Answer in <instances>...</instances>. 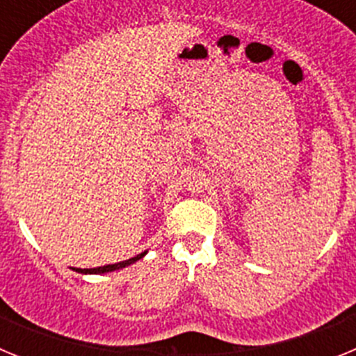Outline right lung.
Masks as SVG:
<instances>
[{"instance_id":"right-lung-1","label":"right lung","mask_w":356,"mask_h":356,"mask_svg":"<svg viewBox=\"0 0 356 356\" xmlns=\"http://www.w3.org/2000/svg\"><path fill=\"white\" fill-rule=\"evenodd\" d=\"M146 253H147V251H143V253L135 254V257H131V259L122 260V262H118V264H108V266L94 267V269H74V271H76V273H81V275H103V273L118 271V269H122V267H128V266H131V264L137 262V260H140Z\"/></svg>"}]
</instances>
